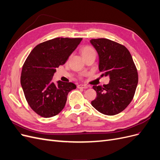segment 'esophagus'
<instances>
[{"label":"esophagus","mask_w":160,"mask_h":160,"mask_svg":"<svg viewBox=\"0 0 160 160\" xmlns=\"http://www.w3.org/2000/svg\"><path fill=\"white\" fill-rule=\"evenodd\" d=\"M77 88L79 89H88V86L86 85H77Z\"/></svg>","instance_id":"1"}]
</instances>
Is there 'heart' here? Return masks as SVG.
<instances>
[{"label":"heart","mask_w":160,"mask_h":160,"mask_svg":"<svg viewBox=\"0 0 160 160\" xmlns=\"http://www.w3.org/2000/svg\"><path fill=\"white\" fill-rule=\"evenodd\" d=\"M81 53H82V55H85L90 54V53H95V50L91 47L85 46L83 48V49H82Z\"/></svg>","instance_id":"heart-1"}]
</instances>
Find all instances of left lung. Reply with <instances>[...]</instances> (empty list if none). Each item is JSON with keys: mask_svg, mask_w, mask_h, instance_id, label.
<instances>
[{"mask_svg": "<svg viewBox=\"0 0 160 160\" xmlns=\"http://www.w3.org/2000/svg\"><path fill=\"white\" fill-rule=\"evenodd\" d=\"M99 56V70L109 76L107 85H94L97 98L91 101L99 112L114 115L122 112L133 99L138 74L132 57L125 46L108 38L90 40Z\"/></svg>", "mask_w": 160, "mask_h": 160, "instance_id": "left-lung-1", "label": "left lung"}]
</instances>
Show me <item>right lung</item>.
Masks as SVG:
<instances>
[{"mask_svg":"<svg viewBox=\"0 0 160 160\" xmlns=\"http://www.w3.org/2000/svg\"><path fill=\"white\" fill-rule=\"evenodd\" d=\"M82 38H55L40 43L28 55L21 72V84L31 109L43 118H51L64 108L72 83L52 82L56 69L65 63Z\"/></svg>","mask_w":160,"mask_h":160,"instance_id":"right-lung-1","label":"right lung"}]
</instances>
